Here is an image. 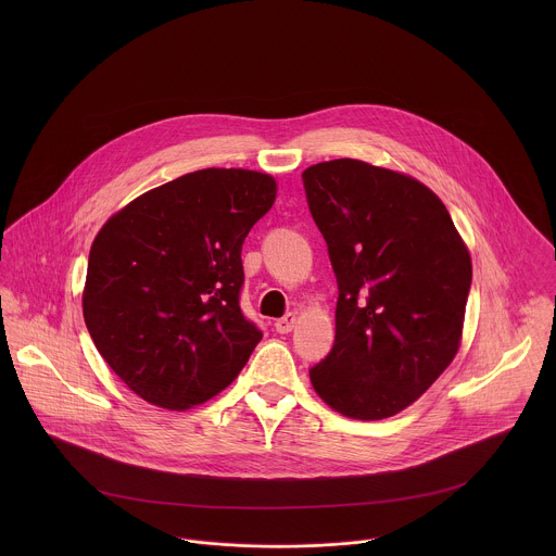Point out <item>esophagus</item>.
<instances>
[{"label":"esophagus","instance_id":"1","mask_svg":"<svg viewBox=\"0 0 556 556\" xmlns=\"http://www.w3.org/2000/svg\"><path fill=\"white\" fill-rule=\"evenodd\" d=\"M295 320H298V318H295L293 313H287L285 317H280L274 323V327H276L278 333H289V331L295 327Z\"/></svg>","mask_w":556,"mask_h":556}]
</instances>
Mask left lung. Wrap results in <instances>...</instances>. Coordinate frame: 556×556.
Listing matches in <instances>:
<instances>
[{"mask_svg":"<svg viewBox=\"0 0 556 556\" xmlns=\"http://www.w3.org/2000/svg\"><path fill=\"white\" fill-rule=\"evenodd\" d=\"M338 282L336 340L311 368L318 396L353 419H386L452 364L471 291V256L441 199L362 160L302 173Z\"/></svg>","mask_w":556,"mask_h":556,"instance_id":"obj_1","label":"left lung"}]
</instances>
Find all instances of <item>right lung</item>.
<instances>
[{
  "label": "right lung",
  "mask_w": 556,
  "mask_h": 556,
  "mask_svg": "<svg viewBox=\"0 0 556 556\" xmlns=\"http://www.w3.org/2000/svg\"><path fill=\"white\" fill-rule=\"evenodd\" d=\"M274 199L265 173L203 168L141 194L100 229L83 317L137 396L184 410L245 366L263 333L239 308L241 243Z\"/></svg>",
  "instance_id": "1"
}]
</instances>
